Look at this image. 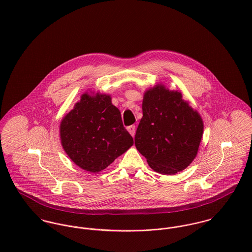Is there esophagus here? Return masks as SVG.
Listing matches in <instances>:
<instances>
[{"label": "esophagus", "mask_w": 252, "mask_h": 252, "mask_svg": "<svg viewBox=\"0 0 252 252\" xmlns=\"http://www.w3.org/2000/svg\"><path fill=\"white\" fill-rule=\"evenodd\" d=\"M127 130H128V132L131 134L132 137L135 136V133H136V127H135V125H131V126H129V127H127Z\"/></svg>", "instance_id": "obj_1"}]
</instances>
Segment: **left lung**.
Here are the masks:
<instances>
[{"mask_svg": "<svg viewBox=\"0 0 252 252\" xmlns=\"http://www.w3.org/2000/svg\"><path fill=\"white\" fill-rule=\"evenodd\" d=\"M203 133L202 116L180 91L163 83L144 91L135 145L153 171L173 176L186 169L197 156Z\"/></svg>", "mask_w": 252, "mask_h": 252, "instance_id": "obj_1", "label": "left lung"}]
</instances>
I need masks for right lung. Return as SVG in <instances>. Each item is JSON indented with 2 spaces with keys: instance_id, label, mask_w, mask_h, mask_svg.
I'll return each mask as SVG.
<instances>
[{
  "instance_id": "obj_1",
  "label": "right lung",
  "mask_w": 252,
  "mask_h": 252,
  "mask_svg": "<svg viewBox=\"0 0 252 252\" xmlns=\"http://www.w3.org/2000/svg\"><path fill=\"white\" fill-rule=\"evenodd\" d=\"M59 133L69 158L93 174L105 170L134 144L111 96L90 89L62 118Z\"/></svg>"
}]
</instances>
